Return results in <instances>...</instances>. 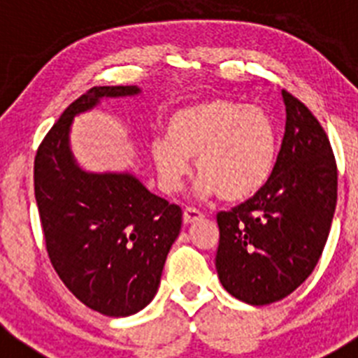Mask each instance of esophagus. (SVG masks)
<instances>
[{
    "mask_svg": "<svg viewBox=\"0 0 358 358\" xmlns=\"http://www.w3.org/2000/svg\"><path fill=\"white\" fill-rule=\"evenodd\" d=\"M202 218V213L199 210H195V208H186L185 213H182V220H185V224H194L197 222V220H201Z\"/></svg>",
    "mask_w": 358,
    "mask_h": 358,
    "instance_id": "34e87169",
    "label": "esophagus"
}]
</instances>
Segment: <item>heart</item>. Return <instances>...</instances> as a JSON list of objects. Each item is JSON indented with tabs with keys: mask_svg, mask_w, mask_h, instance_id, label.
<instances>
[{
	"mask_svg": "<svg viewBox=\"0 0 358 358\" xmlns=\"http://www.w3.org/2000/svg\"><path fill=\"white\" fill-rule=\"evenodd\" d=\"M161 188L179 192L189 159L201 176L197 194L242 202L255 197L271 179L278 159V132L262 107L211 98L172 113L166 138L150 147Z\"/></svg>",
	"mask_w": 358,
	"mask_h": 358,
	"instance_id": "1",
	"label": "heart"
}]
</instances>
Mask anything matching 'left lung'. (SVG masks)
Returning a JSON list of instances; mask_svg holds the SVG:
<instances>
[{"instance_id": "left-lung-1", "label": "left lung", "mask_w": 358, "mask_h": 358, "mask_svg": "<svg viewBox=\"0 0 358 358\" xmlns=\"http://www.w3.org/2000/svg\"><path fill=\"white\" fill-rule=\"evenodd\" d=\"M285 136L267 185L249 201L217 215L218 280L236 299L271 305L312 274L337 204V166L321 123L281 91Z\"/></svg>"}]
</instances>
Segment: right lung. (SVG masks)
I'll return each instance as SVG.
<instances>
[{
  "label": "right lung",
  "instance_id": "1",
  "mask_svg": "<svg viewBox=\"0 0 358 358\" xmlns=\"http://www.w3.org/2000/svg\"><path fill=\"white\" fill-rule=\"evenodd\" d=\"M141 94L138 85L93 87L62 113L34 163L46 249L64 285L85 306L127 317L154 299L182 211L132 172H87L69 143L75 116L102 100Z\"/></svg>",
  "mask_w": 358,
  "mask_h": 358
}]
</instances>
